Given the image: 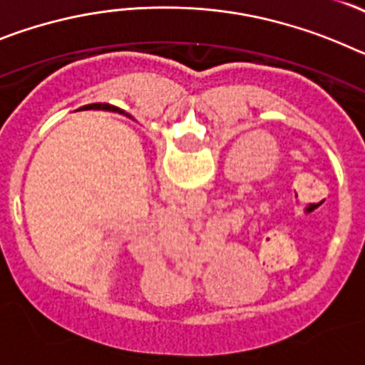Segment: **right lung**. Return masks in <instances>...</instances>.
I'll return each mask as SVG.
<instances>
[{"instance_id": "right-lung-1", "label": "right lung", "mask_w": 365, "mask_h": 365, "mask_svg": "<svg viewBox=\"0 0 365 365\" xmlns=\"http://www.w3.org/2000/svg\"><path fill=\"white\" fill-rule=\"evenodd\" d=\"M93 108L109 109V111H120V109H118V108H115V106H109V104H93Z\"/></svg>"}]
</instances>
